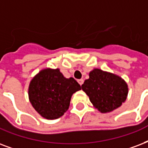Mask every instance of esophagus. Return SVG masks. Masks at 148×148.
Listing matches in <instances>:
<instances>
[{"label": "esophagus", "instance_id": "34e87169", "mask_svg": "<svg viewBox=\"0 0 148 148\" xmlns=\"http://www.w3.org/2000/svg\"><path fill=\"white\" fill-rule=\"evenodd\" d=\"M78 83L79 84L82 86V84H83V83H84V80H83V79H80V80H78Z\"/></svg>", "mask_w": 148, "mask_h": 148}]
</instances>
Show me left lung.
<instances>
[{"mask_svg":"<svg viewBox=\"0 0 148 148\" xmlns=\"http://www.w3.org/2000/svg\"><path fill=\"white\" fill-rule=\"evenodd\" d=\"M92 105L102 113L121 106L127 99L128 86L118 75L100 69L92 70L82 85Z\"/></svg>","mask_w":148,"mask_h":148,"instance_id":"1","label":"left lung"}]
</instances>
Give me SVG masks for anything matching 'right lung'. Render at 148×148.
<instances>
[{
	"label": "right lung",
	"instance_id": "obj_1",
	"mask_svg": "<svg viewBox=\"0 0 148 148\" xmlns=\"http://www.w3.org/2000/svg\"><path fill=\"white\" fill-rule=\"evenodd\" d=\"M81 89V85L73 77L66 78L58 68H46L32 79L29 99L41 116L58 119L69 109L72 95Z\"/></svg>",
	"mask_w": 148,
	"mask_h": 148
}]
</instances>
